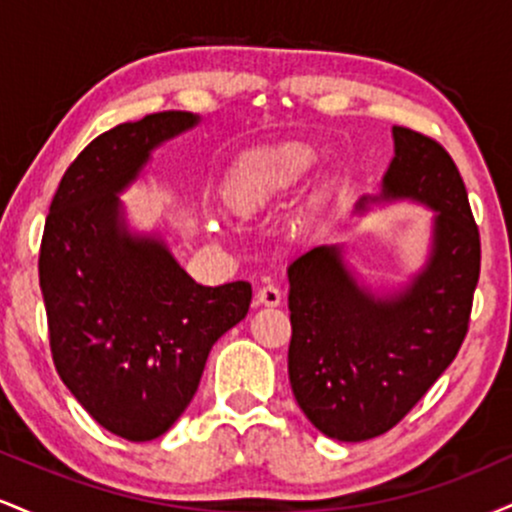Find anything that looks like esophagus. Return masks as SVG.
<instances>
[{
  "label": "esophagus",
  "instance_id": "1",
  "mask_svg": "<svg viewBox=\"0 0 512 512\" xmlns=\"http://www.w3.org/2000/svg\"><path fill=\"white\" fill-rule=\"evenodd\" d=\"M255 298H257V303H260V305H269V308H276V305L281 303V298H284V293H281L279 286L272 284V281H264L260 289H257Z\"/></svg>",
  "mask_w": 512,
  "mask_h": 512
}]
</instances>
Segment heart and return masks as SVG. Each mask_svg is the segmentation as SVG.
<instances>
[{
  "instance_id": "b5f03b06",
  "label": "heart",
  "mask_w": 512,
  "mask_h": 512,
  "mask_svg": "<svg viewBox=\"0 0 512 512\" xmlns=\"http://www.w3.org/2000/svg\"><path fill=\"white\" fill-rule=\"evenodd\" d=\"M313 158V149L298 142L250 151L231 168L223 182V202L236 214H250L301 178Z\"/></svg>"
}]
</instances>
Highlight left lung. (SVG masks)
Returning <instances> with one entry per match:
<instances>
[{"mask_svg": "<svg viewBox=\"0 0 512 512\" xmlns=\"http://www.w3.org/2000/svg\"><path fill=\"white\" fill-rule=\"evenodd\" d=\"M392 134L383 199L438 211L428 267L385 301L358 289L337 248H313L289 267L293 395L315 428L346 443L395 428L455 361L481 272L479 226L452 156L409 127Z\"/></svg>", "mask_w": 512, "mask_h": 512, "instance_id": "obj_1", "label": "left lung"}]
</instances>
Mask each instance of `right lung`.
<instances>
[{
    "mask_svg": "<svg viewBox=\"0 0 512 512\" xmlns=\"http://www.w3.org/2000/svg\"><path fill=\"white\" fill-rule=\"evenodd\" d=\"M195 122L166 110L98 134L62 175L40 243L57 373L98 424L132 443L178 421L211 346L252 301L248 281L199 286L158 240L132 238L120 223L117 192L154 146Z\"/></svg>",
    "mask_w": 512,
    "mask_h": 512,
    "instance_id": "obj_1",
    "label": "right lung"
}]
</instances>
